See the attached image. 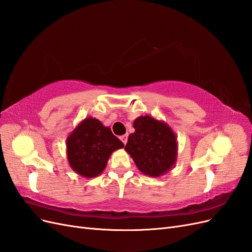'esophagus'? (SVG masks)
I'll return each mask as SVG.
<instances>
[{"mask_svg": "<svg viewBox=\"0 0 252 252\" xmlns=\"http://www.w3.org/2000/svg\"><path fill=\"white\" fill-rule=\"evenodd\" d=\"M120 140L124 143V145H126V143H127V140H128V135H127V134L121 135V136H120Z\"/></svg>", "mask_w": 252, "mask_h": 252, "instance_id": "1", "label": "esophagus"}]
</instances>
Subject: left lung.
I'll list each match as a JSON object with an SVG mask.
<instances>
[{
    "label": "left lung",
    "instance_id": "obj_1",
    "mask_svg": "<svg viewBox=\"0 0 252 252\" xmlns=\"http://www.w3.org/2000/svg\"><path fill=\"white\" fill-rule=\"evenodd\" d=\"M133 128L125 150L139 170L152 178L168 172L178 158L177 135L170 126L150 116H141L133 121Z\"/></svg>",
    "mask_w": 252,
    "mask_h": 252
}]
</instances>
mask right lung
Returning a JSON list of instances; mask_svg holds the SVG:
<instances>
[{"label":"right lung","instance_id":"add662e5","mask_svg":"<svg viewBox=\"0 0 252 252\" xmlns=\"http://www.w3.org/2000/svg\"><path fill=\"white\" fill-rule=\"evenodd\" d=\"M124 147L109 127L95 118H86L66 140L67 159L71 169L84 178L100 175L113 151Z\"/></svg>","mask_w":252,"mask_h":252}]
</instances>
